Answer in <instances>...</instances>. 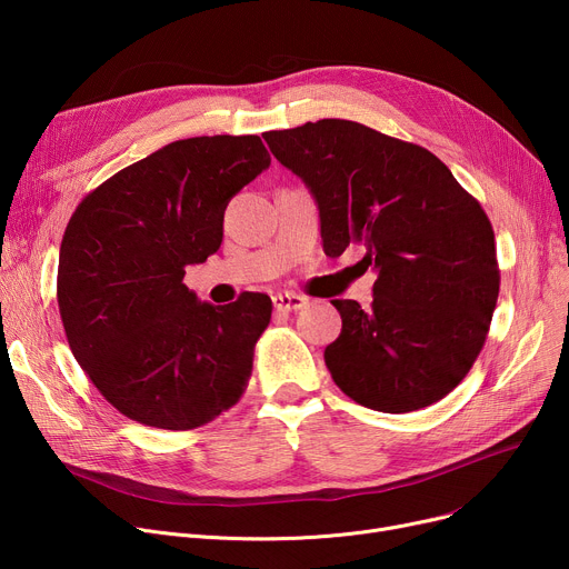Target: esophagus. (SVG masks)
I'll return each instance as SVG.
<instances>
[{"mask_svg":"<svg viewBox=\"0 0 569 569\" xmlns=\"http://www.w3.org/2000/svg\"><path fill=\"white\" fill-rule=\"evenodd\" d=\"M272 300H274L277 311H300L302 307H307L305 297L295 295V292H277Z\"/></svg>","mask_w":569,"mask_h":569,"instance_id":"1","label":"esophagus"}]
</instances>
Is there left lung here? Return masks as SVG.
Returning a JSON list of instances; mask_svg holds the SVG:
<instances>
[{"instance_id":"obj_1","label":"left lung","mask_w":569,"mask_h":569,"mask_svg":"<svg viewBox=\"0 0 569 569\" xmlns=\"http://www.w3.org/2000/svg\"><path fill=\"white\" fill-rule=\"evenodd\" d=\"M311 191L327 256L367 249L373 302L335 300L341 335L325 365L341 392L380 412L450 395L480 355L498 300L493 228L429 149L348 119L262 133Z\"/></svg>"}]
</instances>
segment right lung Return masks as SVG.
Wrapping results in <instances>:
<instances>
[{"mask_svg":"<svg viewBox=\"0 0 569 569\" xmlns=\"http://www.w3.org/2000/svg\"><path fill=\"white\" fill-rule=\"evenodd\" d=\"M258 136L177 140L119 170L73 212L57 267L71 352L119 412L187 431L247 390L272 300L200 302L182 279L219 251L234 193L269 168Z\"/></svg>","mask_w":569,"mask_h":569,"instance_id":"obj_1","label":"right lung"}]
</instances>
